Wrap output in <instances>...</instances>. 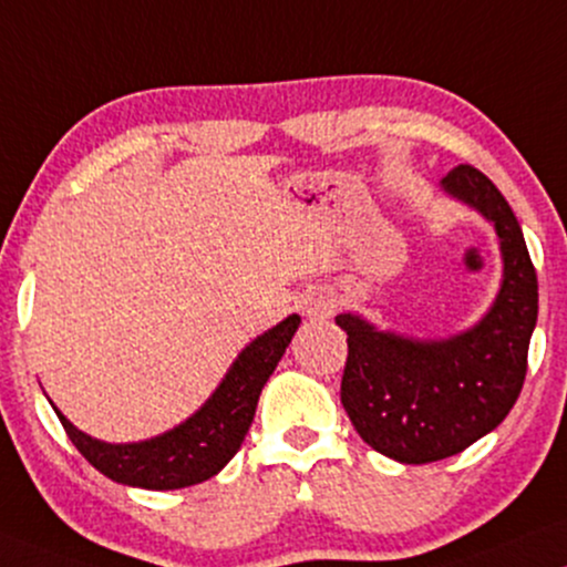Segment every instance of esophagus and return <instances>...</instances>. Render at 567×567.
<instances>
[{"label": "esophagus", "instance_id": "esophagus-1", "mask_svg": "<svg viewBox=\"0 0 567 567\" xmlns=\"http://www.w3.org/2000/svg\"><path fill=\"white\" fill-rule=\"evenodd\" d=\"M305 312H307V316H326V312H331V299H328V297L312 299V302L305 307Z\"/></svg>", "mask_w": 567, "mask_h": 567}]
</instances>
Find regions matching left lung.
<instances>
[{
    "label": "left lung",
    "instance_id": "8db88e82",
    "mask_svg": "<svg viewBox=\"0 0 567 567\" xmlns=\"http://www.w3.org/2000/svg\"><path fill=\"white\" fill-rule=\"evenodd\" d=\"M442 186L497 228L505 278L486 318L460 337L417 341L337 316L347 331L341 404L362 442L404 465L452 457L505 421L526 381L539 312L534 262L499 188L473 165L452 167Z\"/></svg>",
    "mask_w": 567,
    "mask_h": 567
}]
</instances>
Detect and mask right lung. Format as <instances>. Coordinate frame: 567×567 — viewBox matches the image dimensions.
Masks as SVG:
<instances>
[{"label":"right lung","instance_id":"right-lung-1","mask_svg":"<svg viewBox=\"0 0 567 567\" xmlns=\"http://www.w3.org/2000/svg\"><path fill=\"white\" fill-rule=\"evenodd\" d=\"M299 328V316H289L276 328L257 337L236 358L226 379L205 408L194 412L178 429L138 444H104L75 429L62 415L58 417L68 439L83 457L107 478L138 488H184L213 478L244 442L251 421H255L257 400L265 381L270 379L278 360Z\"/></svg>","mask_w":567,"mask_h":567}]
</instances>
